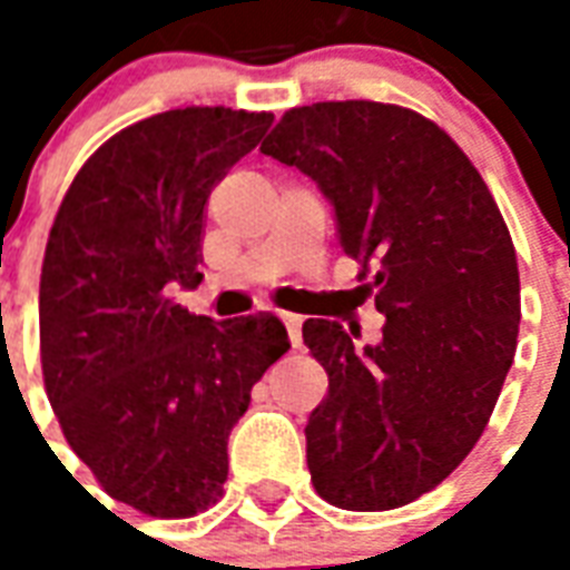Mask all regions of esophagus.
Segmentation results:
<instances>
[{"mask_svg":"<svg viewBox=\"0 0 570 570\" xmlns=\"http://www.w3.org/2000/svg\"><path fill=\"white\" fill-rule=\"evenodd\" d=\"M281 320H284L286 331H289V343H293L295 348L302 346V325H304V316H298V313H281Z\"/></svg>","mask_w":570,"mask_h":570,"instance_id":"obj_1","label":"esophagus"}]
</instances>
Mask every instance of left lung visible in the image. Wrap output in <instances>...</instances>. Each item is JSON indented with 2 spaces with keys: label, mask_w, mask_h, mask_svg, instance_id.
<instances>
[{
  "label": "left lung",
  "mask_w": 570,
  "mask_h": 570,
  "mask_svg": "<svg viewBox=\"0 0 570 570\" xmlns=\"http://www.w3.org/2000/svg\"><path fill=\"white\" fill-rule=\"evenodd\" d=\"M259 150L334 206L340 248L384 313L375 346L307 320L328 373L307 420L316 494L387 512L441 485L485 432L514 361L521 277L512 236L464 150L423 115L370 100L289 109Z\"/></svg>",
  "instance_id": "obj_1"
}]
</instances>
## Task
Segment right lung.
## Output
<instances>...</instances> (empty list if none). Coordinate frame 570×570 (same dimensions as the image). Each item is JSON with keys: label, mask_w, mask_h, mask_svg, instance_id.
<instances>
[{"label": "right lung", "mask_w": 570, "mask_h": 570, "mask_svg": "<svg viewBox=\"0 0 570 570\" xmlns=\"http://www.w3.org/2000/svg\"><path fill=\"white\" fill-rule=\"evenodd\" d=\"M189 106L111 136L70 183L40 268V364L67 443L106 494L191 518L222 494L227 438L289 348L272 313L213 322L174 302L204 275L206 200L272 127Z\"/></svg>", "instance_id": "add662e5"}]
</instances>
